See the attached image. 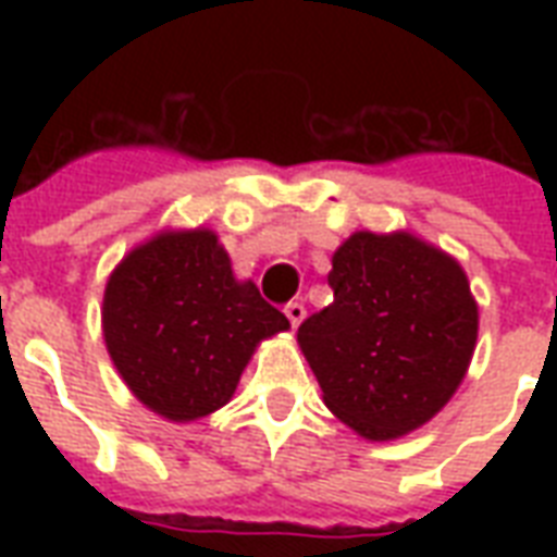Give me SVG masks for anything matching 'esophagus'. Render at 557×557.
Masks as SVG:
<instances>
[{
	"label": "esophagus",
	"instance_id": "obj_1",
	"mask_svg": "<svg viewBox=\"0 0 557 557\" xmlns=\"http://www.w3.org/2000/svg\"><path fill=\"white\" fill-rule=\"evenodd\" d=\"M283 312H286V318L292 326H300L306 318V306L297 304V300H292V304H286V309H283Z\"/></svg>",
	"mask_w": 557,
	"mask_h": 557
}]
</instances>
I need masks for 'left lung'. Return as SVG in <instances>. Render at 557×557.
Masks as SVG:
<instances>
[{
    "mask_svg": "<svg viewBox=\"0 0 557 557\" xmlns=\"http://www.w3.org/2000/svg\"><path fill=\"white\" fill-rule=\"evenodd\" d=\"M332 304L297 341L323 401L372 442L440 413L476 344V304L457 260L410 234L358 231L332 257Z\"/></svg>",
    "mask_w": 557,
    "mask_h": 557,
    "instance_id": "8db88e82",
    "label": "left lung"
}]
</instances>
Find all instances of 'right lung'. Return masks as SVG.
I'll return each instance as SVG.
<instances>
[{
	"mask_svg": "<svg viewBox=\"0 0 557 557\" xmlns=\"http://www.w3.org/2000/svg\"><path fill=\"white\" fill-rule=\"evenodd\" d=\"M288 330L239 283L210 231L161 234L126 253L103 295V338L126 387L173 422L227 405L262 338Z\"/></svg>",
	"mask_w": 557,
	"mask_h": 557,
	"instance_id": "add662e5",
	"label": "right lung"
}]
</instances>
